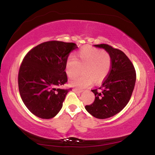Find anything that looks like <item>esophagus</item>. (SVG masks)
Instances as JSON below:
<instances>
[{
  "instance_id": "esophagus-1",
  "label": "esophagus",
  "mask_w": 155,
  "mask_h": 155,
  "mask_svg": "<svg viewBox=\"0 0 155 155\" xmlns=\"http://www.w3.org/2000/svg\"><path fill=\"white\" fill-rule=\"evenodd\" d=\"M73 91L75 92L76 93H81V92H82V91H81V90H78L77 88H74Z\"/></svg>"
}]
</instances>
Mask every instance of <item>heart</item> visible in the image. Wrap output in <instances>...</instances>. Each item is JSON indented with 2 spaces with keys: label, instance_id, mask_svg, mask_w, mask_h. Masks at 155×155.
Listing matches in <instances>:
<instances>
[{
  "label": "heart",
  "instance_id": "b5f03b06",
  "mask_svg": "<svg viewBox=\"0 0 155 155\" xmlns=\"http://www.w3.org/2000/svg\"><path fill=\"white\" fill-rule=\"evenodd\" d=\"M84 74L71 81L70 85L84 88L95 83L104 80L110 71V56L107 51L99 48L85 46L78 51L77 58L71 55L65 63V71L68 77L73 78L81 72Z\"/></svg>",
  "mask_w": 155,
  "mask_h": 155
}]
</instances>
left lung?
I'll return each instance as SVG.
<instances>
[{
	"mask_svg": "<svg viewBox=\"0 0 155 155\" xmlns=\"http://www.w3.org/2000/svg\"><path fill=\"white\" fill-rule=\"evenodd\" d=\"M107 51L110 56V68L100 87L92 90L94 102L85 107L92 116L99 119L112 117L123 109L134 88L137 74L129 58L121 50L101 44L94 45Z\"/></svg>",
	"mask_w": 155,
	"mask_h": 155,
	"instance_id": "1",
	"label": "left lung"
}]
</instances>
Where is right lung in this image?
<instances>
[{
	"label": "right lung",
	"mask_w": 155,
	"mask_h": 155,
	"mask_svg": "<svg viewBox=\"0 0 155 155\" xmlns=\"http://www.w3.org/2000/svg\"><path fill=\"white\" fill-rule=\"evenodd\" d=\"M75 43L48 41L27 53L21 64L18 85L22 101L32 114L50 119L58 114L71 88L61 89L68 82L65 63Z\"/></svg>",
	"instance_id": "1"
}]
</instances>
